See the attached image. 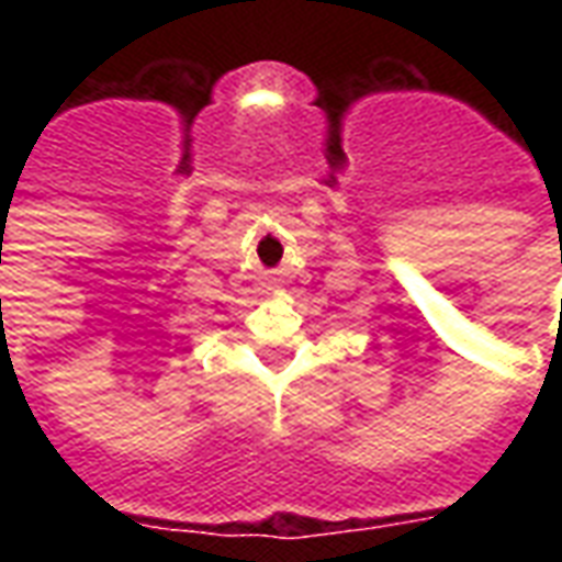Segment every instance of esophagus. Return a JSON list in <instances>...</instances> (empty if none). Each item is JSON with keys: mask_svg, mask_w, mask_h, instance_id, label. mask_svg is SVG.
<instances>
[{"mask_svg": "<svg viewBox=\"0 0 562 562\" xmlns=\"http://www.w3.org/2000/svg\"><path fill=\"white\" fill-rule=\"evenodd\" d=\"M258 292L282 294V280L280 277H273V273H265V277H258Z\"/></svg>", "mask_w": 562, "mask_h": 562, "instance_id": "obj_1", "label": "esophagus"}]
</instances>
